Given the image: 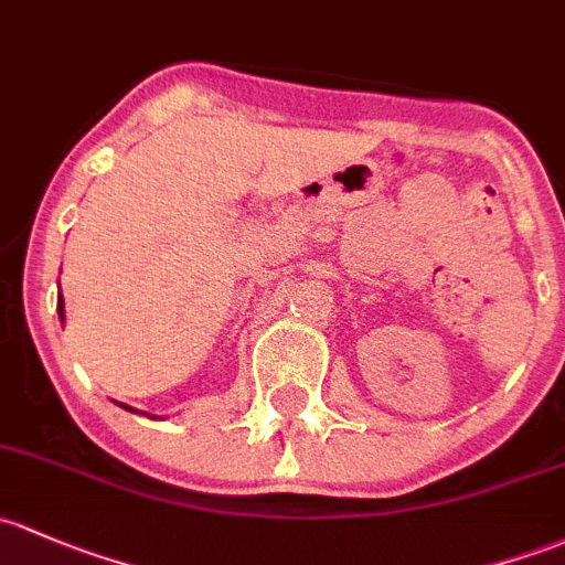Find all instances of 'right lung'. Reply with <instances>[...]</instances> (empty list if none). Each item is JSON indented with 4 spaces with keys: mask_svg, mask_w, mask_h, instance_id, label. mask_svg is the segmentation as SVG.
<instances>
[{
    "mask_svg": "<svg viewBox=\"0 0 565 565\" xmlns=\"http://www.w3.org/2000/svg\"><path fill=\"white\" fill-rule=\"evenodd\" d=\"M58 319H62V322H64V300H62V295H58ZM124 408H127V406H124Z\"/></svg>",
    "mask_w": 565,
    "mask_h": 565,
    "instance_id": "right-lung-1",
    "label": "right lung"
}]
</instances>
